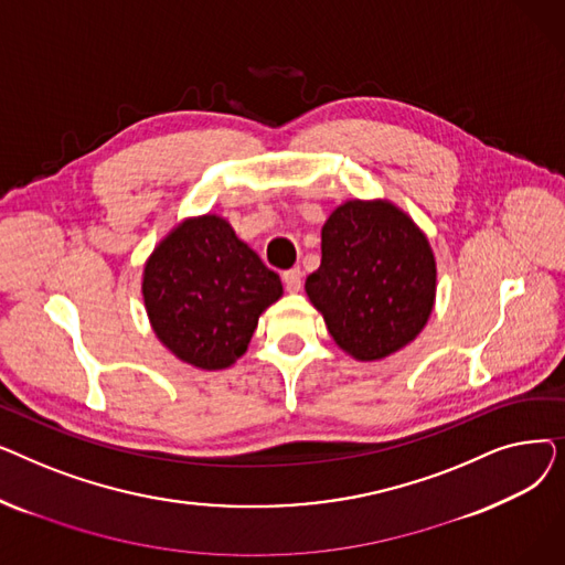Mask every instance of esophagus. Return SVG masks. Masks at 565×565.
Masks as SVG:
<instances>
[{"mask_svg": "<svg viewBox=\"0 0 565 565\" xmlns=\"http://www.w3.org/2000/svg\"><path fill=\"white\" fill-rule=\"evenodd\" d=\"M281 279H284V286H286L288 292L302 290V270H300V267H290V270H286L281 275Z\"/></svg>", "mask_w": 565, "mask_h": 565, "instance_id": "34e87169", "label": "esophagus"}]
</instances>
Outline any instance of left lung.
I'll use <instances>...</instances> for the list:
<instances>
[{
  "mask_svg": "<svg viewBox=\"0 0 565 565\" xmlns=\"http://www.w3.org/2000/svg\"><path fill=\"white\" fill-rule=\"evenodd\" d=\"M322 258L307 295L341 350L390 358L417 339L435 305L428 237L390 201H345L322 226Z\"/></svg>",
  "mask_w": 565,
  "mask_h": 565,
  "instance_id": "left-lung-1",
  "label": "left lung"
}]
</instances>
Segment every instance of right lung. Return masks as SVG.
I'll return each instance as SVG.
<instances>
[{
  "mask_svg": "<svg viewBox=\"0 0 565 565\" xmlns=\"http://www.w3.org/2000/svg\"><path fill=\"white\" fill-rule=\"evenodd\" d=\"M141 292L158 339L175 358L215 371L245 354L258 316L284 288L226 220L203 215L178 224L156 247Z\"/></svg>",
  "mask_w": 565,
  "mask_h": 565,
  "instance_id": "add662e5",
  "label": "right lung"
}]
</instances>
